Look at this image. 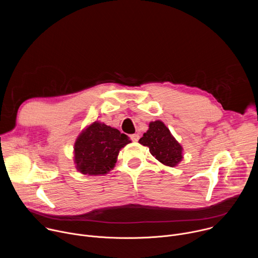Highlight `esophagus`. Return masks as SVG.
<instances>
[{"mask_svg": "<svg viewBox=\"0 0 258 258\" xmlns=\"http://www.w3.org/2000/svg\"><path fill=\"white\" fill-rule=\"evenodd\" d=\"M139 139H140V136L138 134H134V135L131 136V140L134 141V142H138Z\"/></svg>", "mask_w": 258, "mask_h": 258, "instance_id": "esophagus-1", "label": "esophagus"}]
</instances>
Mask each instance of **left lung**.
<instances>
[{
  "label": "left lung",
  "mask_w": 258,
  "mask_h": 258,
  "mask_svg": "<svg viewBox=\"0 0 258 258\" xmlns=\"http://www.w3.org/2000/svg\"><path fill=\"white\" fill-rule=\"evenodd\" d=\"M139 143L148 147L150 153L164 165L173 167L182 159V147L160 120L149 123V130Z\"/></svg>",
  "instance_id": "obj_1"
}]
</instances>
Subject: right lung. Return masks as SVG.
<instances>
[{"mask_svg": "<svg viewBox=\"0 0 258 258\" xmlns=\"http://www.w3.org/2000/svg\"><path fill=\"white\" fill-rule=\"evenodd\" d=\"M128 143V137L118 130L102 122H93L75 143L77 169L89 175L107 173L114 167L120 149Z\"/></svg>", "mask_w": 258, "mask_h": 258, "instance_id": "1", "label": "right lung"}]
</instances>
